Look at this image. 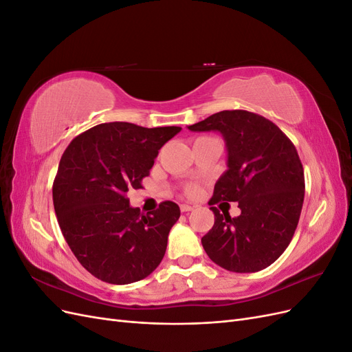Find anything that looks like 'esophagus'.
I'll return each mask as SVG.
<instances>
[{
	"label": "esophagus",
	"mask_w": 352,
	"mask_h": 352,
	"mask_svg": "<svg viewBox=\"0 0 352 352\" xmlns=\"http://www.w3.org/2000/svg\"><path fill=\"white\" fill-rule=\"evenodd\" d=\"M180 210H182V211L185 212V211H190V210H194V207H192V206H188V204H180Z\"/></svg>",
	"instance_id": "esophagus-1"
}]
</instances>
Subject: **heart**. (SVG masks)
Wrapping results in <instances>:
<instances>
[{
  "instance_id": "b5f03b06",
  "label": "heart",
  "mask_w": 352,
  "mask_h": 352,
  "mask_svg": "<svg viewBox=\"0 0 352 352\" xmlns=\"http://www.w3.org/2000/svg\"><path fill=\"white\" fill-rule=\"evenodd\" d=\"M186 192L188 194H195L197 192V186L195 185H188L186 186Z\"/></svg>"
}]
</instances>
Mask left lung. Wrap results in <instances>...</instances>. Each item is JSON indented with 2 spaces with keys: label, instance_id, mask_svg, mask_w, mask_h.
Here are the masks:
<instances>
[{
  "label": "left lung",
  "instance_id": "left-lung-1",
  "mask_svg": "<svg viewBox=\"0 0 352 352\" xmlns=\"http://www.w3.org/2000/svg\"><path fill=\"white\" fill-rule=\"evenodd\" d=\"M188 129L221 133L228 170L208 206L226 201L241 208L238 217H230L210 207L214 225L201 238L207 255L235 273L269 267L292 241L302 210L305 180L295 145L273 122L245 110L216 113Z\"/></svg>",
  "mask_w": 352,
  "mask_h": 352
}]
</instances>
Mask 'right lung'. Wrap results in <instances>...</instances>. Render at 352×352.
<instances>
[{
  "label": "right lung",
  "instance_id": "add662e5",
  "mask_svg": "<svg viewBox=\"0 0 352 352\" xmlns=\"http://www.w3.org/2000/svg\"><path fill=\"white\" fill-rule=\"evenodd\" d=\"M180 131L102 123L78 135L63 153L52 185L54 210L74 257L95 278L133 283L162 263L179 206L164 201L144 214L126 194L142 188L158 150Z\"/></svg>",
  "mask_w": 352,
  "mask_h": 352
}]
</instances>
